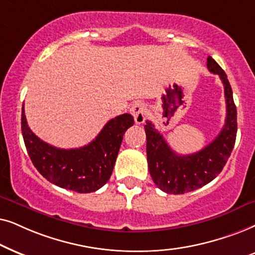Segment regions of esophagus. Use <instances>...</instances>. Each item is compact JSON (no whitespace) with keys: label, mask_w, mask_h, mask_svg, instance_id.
<instances>
[{"label":"esophagus","mask_w":255,"mask_h":255,"mask_svg":"<svg viewBox=\"0 0 255 255\" xmlns=\"http://www.w3.org/2000/svg\"><path fill=\"white\" fill-rule=\"evenodd\" d=\"M130 114L133 115L135 124L141 125L145 120V105L141 101H136L131 105Z\"/></svg>","instance_id":"esophagus-1"}]
</instances>
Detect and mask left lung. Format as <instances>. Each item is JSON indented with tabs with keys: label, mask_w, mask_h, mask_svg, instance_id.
<instances>
[{
	"label": "left lung",
	"mask_w": 255,
	"mask_h": 255,
	"mask_svg": "<svg viewBox=\"0 0 255 255\" xmlns=\"http://www.w3.org/2000/svg\"><path fill=\"white\" fill-rule=\"evenodd\" d=\"M208 69L222 79L226 99L225 125L211 143L195 154H176L151 121H145L149 172L155 184L167 193L182 195L202 188L215 179L223 170L236 143L237 108L232 88L226 73L210 56Z\"/></svg>",
	"instance_id": "left-lung-1"
}]
</instances>
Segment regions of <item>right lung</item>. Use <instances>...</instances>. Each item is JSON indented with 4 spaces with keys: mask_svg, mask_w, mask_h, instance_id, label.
<instances>
[{
    "mask_svg": "<svg viewBox=\"0 0 255 255\" xmlns=\"http://www.w3.org/2000/svg\"><path fill=\"white\" fill-rule=\"evenodd\" d=\"M21 124L26 150L39 174L60 188L88 193L110 179L124 134L134 125V119L127 113L112 119L91 143L76 149L53 147L37 137L26 122L24 105Z\"/></svg>",
    "mask_w": 255,
    "mask_h": 255,
    "instance_id": "1",
    "label": "right lung"
}]
</instances>
